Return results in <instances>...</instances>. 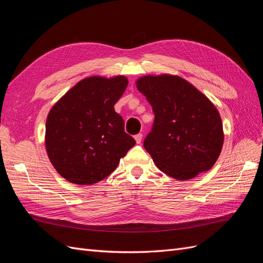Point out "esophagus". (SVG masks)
<instances>
[{"mask_svg":"<svg viewBox=\"0 0 263 263\" xmlns=\"http://www.w3.org/2000/svg\"><path fill=\"white\" fill-rule=\"evenodd\" d=\"M141 139H142V134H137L136 136H135V140H136L137 144H140Z\"/></svg>","mask_w":263,"mask_h":263,"instance_id":"34e87169","label":"esophagus"}]
</instances>
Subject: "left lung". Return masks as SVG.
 Masks as SVG:
<instances>
[{
    "instance_id": "obj_1",
    "label": "left lung",
    "mask_w": 263,
    "mask_h": 263,
    "mask_svg": "<svg viewBox=\"0 0 263 263\" xmlns=\"http://www.w3.org/2000/svg\"><path fill=\"white\" fill-rule=\"evenodd\" d=\"M136 86L155 114L144 147L158 169L180 181L212 169L224 144L221 118L213 103L178 76H145Z\"/></svg>"
}]
</instances>
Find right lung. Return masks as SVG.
<instances>
[{"label":"right lung","instance_id":"obj_1","mask_svg":"<svg viewBox=\"0 0 263 263\" xmlns=\"http://www.w3.org/2000/svg\"><path fill=\"white\" fill-rule=\"evenodd\" d=\"M127 84L124 76L85 78L50 109L46 121L47 155L67 181L81 185L102 181L136 144L114 109Z\"/></svg>","mask_w":263,"mask_h":263}]
</instances>
